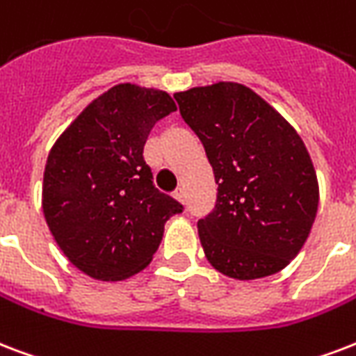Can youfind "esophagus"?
Here are the masks:
<instances>
[{
  "label": "esophagus",
  "mask_w": 356,
  "mask_h": 356,
  "mask_svg": "<svg viewBox=\"0 0 356 356\" xmlns=\"http://www.w3.org/2000/svg\"><path fill=\"white\" fill-rule=\"evenodd\" d=\"M173 197L177 200V202L183 203L184 202V190L183 188H177L175 192H173Z\"/></svg>",
  "instance_id": "obj_1"
}]
</instances>
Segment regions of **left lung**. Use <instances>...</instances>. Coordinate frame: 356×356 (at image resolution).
Segmentation results:
<instances>
[{
  "label": "left lung",
  "instance_id": "left-lung-1",
  "mask_svg": "<svg viewBox=\"0 0 356 356\" xmlns=\"http://www.w3.org/2000/svg\"><path fill=\"white\" fill-rule=\"evenodd\" d=\"M218 184L197 222L209 263L235 280L286 268L316 220L319 184L297 130L250 88L218 81L173 95Z\"/></svg>",
  "mask_w": 356,
  "mask_h": 356
}]
</instances>
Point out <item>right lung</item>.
Listing matches in <instances>:
<instances>
[{"mask_svg":"<svg viewBox=\"0 0 356 356\" xmlns=\"http://www.w3.org/2000/svg\"><path fill=\"white\" fill-rule=\"evenodd\" d=\"M177 110L166 91L119 83L95 99L50 149L42 181L46 224L69 261L95 280L140 273L164 224L183 205L154 188L143 145Z\"/></svg>","mask_w":356,"mask_h":356,"instance_id":"obj_1","label":"right lung"}]
</instances>
